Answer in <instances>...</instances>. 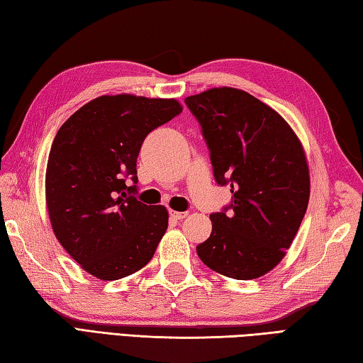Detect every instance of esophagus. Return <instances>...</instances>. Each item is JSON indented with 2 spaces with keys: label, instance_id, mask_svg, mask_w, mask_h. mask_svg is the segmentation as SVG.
<instances>
[{
  "label": "esophagus",
  "instance_id": "1",
  "mask_svg": "<svg viewBox=\"0 0 363 363\" xmlns=\"http://www.w3.org/2000/svg\"><path fill=\"white\" fill-rule=\"evenodd\" d=\"M169 216H172L173 218H176V220H182V218H186L187 217V212H177V211H172L169 212Z\"/></svg>",
  "mask_w": 363,
  "mask_h": 363
}]
</instances>
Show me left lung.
<instances>
[{"mask_svg": "<svg viewBox=\"0 0 363 363\" xmlns=\"http://www.w3.org/2000/svg\"><path fill=\"white\" fill-rule=\"evenodd\" d=\"M186 105L201 125L217 184L233 194L211 214L212 233L198 257L230 279H258L285 257L307 211L303 147L279 113L245 91L208 89Z\"/></svg>", "mask_w": 363, "mask_h": 363, "instance_id": "1", "label": "left lung"}]
</instances>
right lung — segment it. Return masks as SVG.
<instances>
[{
    "instance_id": "1",
    "label": "right lung",
    "mask_w": 363,
    "mask_h": 363,
    "mask_svg": "<svg viewBox=\"0 0 363 363\" xmlns=\"http://www.w3.org/2000/svg\"><path fill=\"white\" fill-rule=\"evenodd\" d=\"M181 111L174 99L101 96L56 133L45 174L50 222L64 250L97 279H124L154 257L168 212L135 198L137 157L147 133Z\"/></svg>"
}]
</instances>
